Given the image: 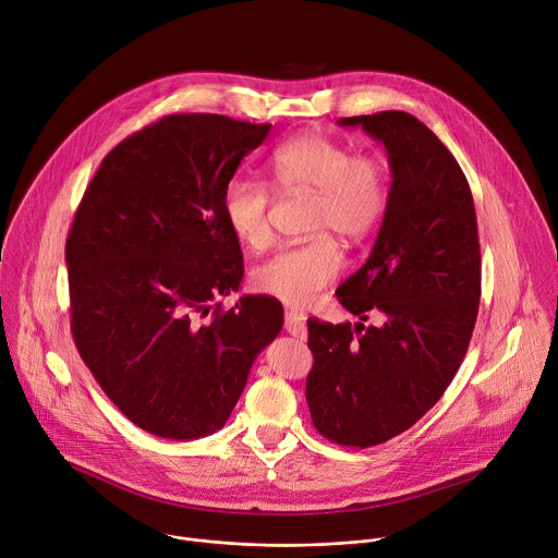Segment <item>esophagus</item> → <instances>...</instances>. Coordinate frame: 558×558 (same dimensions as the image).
<instances>
[{"label":"esophagus","mask_w":558,"mask_h":558,"mask_svg":"<svg viewBox=\"0 0 558 558\" xmlns=\"http://www.w3.org/2000/svg\"><path fill=\"white\" fill-rule=\"evenodd\" d=\"M283 328L292 335V337H296V339H306L308 337V328H306V324L299 319L294 313H286V317H283Z\"/></svg>","instance_id":"1"}]
</instances>
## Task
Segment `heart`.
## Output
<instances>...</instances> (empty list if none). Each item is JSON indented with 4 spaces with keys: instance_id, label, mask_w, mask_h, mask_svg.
Instances as JSON below:
<instances>
[{
    "instance_id": "1",
    "label": "heart",
    "mask_w": 558,
    "mask_h": 558,
    "mask_svg": "<svg viewBox=\"0 0 558 558\" xmlns=\"http://www.w3.org/2000/svg\"><path fill=\"white\" fill-rule=\"evenodd\" d=\"M268 171L279 190L315 192L311 228L322 234L277 250L254 270V286L288 306L306 308L344 266L339 245L326 232L357 241L375 228L389 198L387 169L375 154H353L347 143L308 132L279 145ZM270 205L272 187L266 181L232 177L223 187V219L236 241L252 250L270 241Z\"/></svg>"
}]
</instances>
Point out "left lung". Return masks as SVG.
Returning <instances> with one entry per match:
<instances>
[{
	"label": "left lung",
	"mask_w": 558,
	"mask_h": 558,
	"mask_svg": "<svg viewBox=\"0 0 558 558\" xmlns=\"http://www.w3.org/2000/svg\"><path fill=\"white\" fill-rule=\"evenodd\" d=\"M384 143L387 211L366 264L337 288L357 326L308 319L306 400L317 432L344 447L400 436L458 373L481 302L474 196L451 151L407 111L341 118ZM375 314L380 324L363 322Z\"/></svg>",
	"instance_id": "obj_1"
}]
</instances>
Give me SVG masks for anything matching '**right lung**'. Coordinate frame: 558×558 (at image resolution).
<instances>
[{
	"label": "right lung",
	"mask_w": 558,
	"mask_h": 558,
	"mask_svg": "<svg viewBox=\"0 0 558 558\" xmlns=\"http://www.w3.org/2000/svg\"><path fill=\"white\" fill-rule=\"evenodd\" d=\"M272 124L171 113L102 160L66 236L71 332L107 398L145 432L196 440L226 424L254 357L283 326L239 290L243 254L221 196Z\"/></svg>",
	"instance_id": "add662e5"
}]
</instances>
